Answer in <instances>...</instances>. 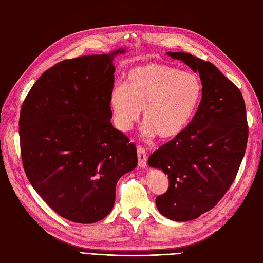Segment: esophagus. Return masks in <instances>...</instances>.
Returning a JSON list of instances; mask_svg holds the SVG:
<instances>
[{
  "label": "esophagus",
  "instance_id": "34e87169",
  "mask_svg": "<svg viewBox=\"0 0 263 263\" xmlns=\"http://www.w3.org/2000/svg\"><path fill=\"white\" fill-rule=\"evenodd\" d=\"M137 157H138V165L140 168H146L147 165V154L144 148L138 146L137 147Z\"/></svg>",
  "mask_w": 263,
  "mask_h": 263
}]
</instances>
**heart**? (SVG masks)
<instances>
[{
	"mask_svg": "<svg viewBox=\"0 0 263 263\" xmlns=\"http://www.w3.org/2000/svg\"><path fill=\"white\" fill-rule=\"evenodd\" d=\"M202 97L203 84L196 74L147 63L132 69L124 84L112 87L108 103L119 130H129L142 109L146 136L172 139L192 122Z\"/></svg>",
	"mask_w": 263,
	"mask_h": 263,
	"instance_id": "1",
	"label": "heart"
}]
</instances>
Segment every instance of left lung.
<instances>
[{
    "label": "left lung",
    "mask_w": 263,
    "mask_h": 263,
    "mask_svg": "<svg viewBox=\"0 0 263 263\" xmlns=\"http://www.w3.org/2000/svg\"><path fill=\"white\" fill-rule=\"evenodd\" d=\"M203 84L201 104L186 128L151 155L148 164L169 178V189L156 198L166 218L187 221L216 205L233 184L248 140L246 105L240 90L213 63L187 52H168Z\"/></svg>",
    "instance_id": "left-lung-1"
}]
</instances>
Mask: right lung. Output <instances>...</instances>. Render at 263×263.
Here are the masks:
<instances>
[{
  "instance_id": "add662e5",
  "label": "right lung",
  "mask_w": 263,
  "mask_h": 263,
  "mask_svg": "<svg viewBox=\"0 0 263 263\" xmlns=\"http://www.w3.org/2000/svg\"><path fill=\"white\" fill-rule=\"evenodd\" d=\"M125 52L119 48L57 63L22 105L21 154L27 179L71 221L92 224L106 217L117 181L137 165L136 146L110 123L113 60Z\"/></svg>"
}]
</instances>
